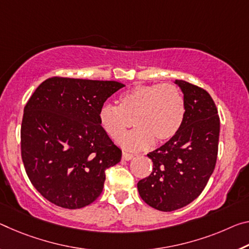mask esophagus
I'll return each mask as SVG.
<instances>
[{
  "label": "esophagus",
  "instance_id": "obj_1",
  "mask_svg": "<svg viewBox=\"0 0 249 249\" xmlns=\"http://www.w3.org/2000/svg\"><path fill=\"white\" fill-rule=\"evenodd\" d=\"M122 159H123L124 160H131L134 159V155H133V154L123 152V154H122Z\"/></svg>",
  "mask_w": 249,
  "mask_h": 249
}]
</instances>
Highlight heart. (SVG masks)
<instances>
[{
    "label": "heart",
    "instance_id": "heart-1",
    "mask_svg": "<svg viewBox=\"0 0 249 249\" xmlns=\"http://www.w3.org/2000/svg\"><path fill=\"white\" fill-rule=\"evenodd\" d=\"M186 115L184 96L174 84L136 85L120 97V105L104 104L98 112L101 127L117 141L134 120L136 131L120 140L129 151L163 144L179 133Z\"/></svg>",
    "mask_w": 249,
    "mask_h": 249
}]
</instances>
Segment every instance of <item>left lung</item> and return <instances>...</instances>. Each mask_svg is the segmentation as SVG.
<instances>
[{
	"instance_id": "obj_1",
	"label": "left lung",
	"mask_w": 249,
	"mask_h": 249,
	"mask_svg": "<svg viewBox=\"0 0 249 249\" xmlns=\"http://www.w3.org/2000/svg\"><path fill=\"white\" fill-rule=\"evenodd\" d=\"M184 94L186 115L179 133L147 154L151 175L137 183L140 196L149 206L172 212L200 195L214 172L219 140V116L206 90L176 80Z\"/></svg>"
}]
</instances>
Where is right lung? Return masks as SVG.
I'll return each instance as SVG.
<instances>
[{"instance_id":"right-lung-1","label":"right lung","mask_w":249,"mask_h":249,"mask_svg":"<svg viewBox=\"0 0 249 249\" xmlns=\"http://www.w3.org/2000/svg\"><path fill=\"white\" fill-rule=\"evenodd\" d=\"M115 81L47 78L27 101L21 126L26 174L49 202L69 210L93 203L105 171L122 151L98 122L105 101L124 88Z\"/></svg>"}]
</instances>
